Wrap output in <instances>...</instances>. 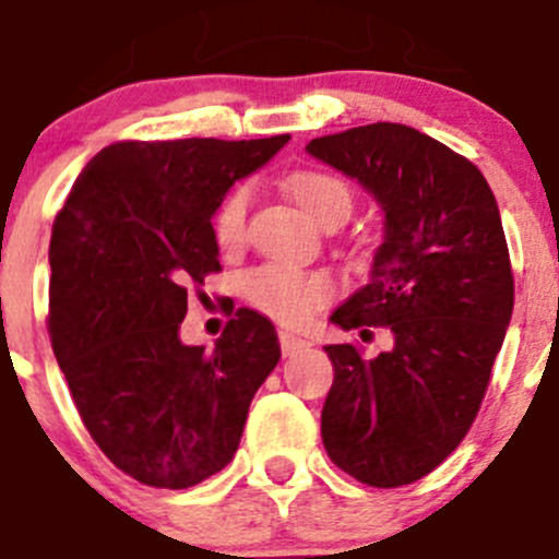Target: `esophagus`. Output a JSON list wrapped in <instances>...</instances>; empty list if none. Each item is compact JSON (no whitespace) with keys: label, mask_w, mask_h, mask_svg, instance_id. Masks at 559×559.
Here are the masks:
<instances>
[{"label":"esophagus","mask_w":559,"mask_h":559,"mask_svg":"<svg viewBox=\"0 0 559 559\" xmlns=\"http://www.w3.org/2000/svg\"><path fill=\"white\" fill-rule=\"evenodd\" d=\"M278 341H281V352H284L286 357L297 355L300 349H306L308 341L306 338H297L295 333H289V330H281L278 333Z\"/></svg>","instance_id":"34e87169"}]
</instances>
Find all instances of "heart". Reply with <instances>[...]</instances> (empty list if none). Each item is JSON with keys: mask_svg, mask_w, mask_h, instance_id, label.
Segmentation results:
<instances>
[{"mask_svg": "<svg viewBox=\"0 0 559 559\" xmlns=\"http://www.w3.org/2000/svg\"><path fill=\"white\" fill-rule=\"evenodd\" d=\"M289 197L311 215L317 224H344L352 213V188L344 177L335 171L319 169V166H302L284 180ZM248 204H251V188L235 186L215 207L213 240L221 251H237L246 242ZM240 292L246 302L257 311L267 313L281 324H306L335 297L333 275L322 270H300L292 264L267 262L248 270L240 278Z\"/></svg>", "mask_w": 559, "mask_h": 559, "instance_id": "obj_1", "label": "heart"}]
</instances>
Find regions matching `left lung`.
Instances as JSON below:
<instances>
[{"mask_svg":"<svg viewBox=\"0 0 559 559\" xmlns=\"http://www.w3.org/2000/svg\"><path fill=\"white\" fill-rule=\"evenodd\" d=\"M308 153L355 177L384 210L371 284L333 322L390 328L393 349L324 346L335 379L322 409L330 462L373 489L429 475L467 437L513 311L500 210L478 166L395 122L319 135Z\"/></svg>","mask_w":559,"mask_h":559,"instance_id":"1","label":"left lung"}]
</instances>
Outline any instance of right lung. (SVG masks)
<instances>
[{
	"label": "right lung",
	"instance_id": "right-lung-1",
	"mask_svg": "<svg viewBox=\"0 0 559 559\" xmlns=\"http://www.w3.org/2000/svg\"><path fill=\"white\" fill-rule=\"evenodd\" d=\"M289 133L114 142L53 218L48 335L95 445L124 475L188 489L235 459L253 393L281 360L270 319L240 308L213 352L177 335L218 273L215 207Z\"/></svg>",
	"mask_w": 559,
	"mask_h": 559
}]
</instances>
